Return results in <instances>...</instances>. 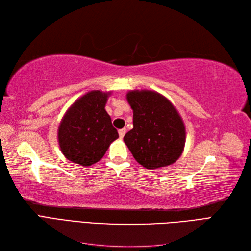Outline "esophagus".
<instances>
[{
	"label": "esophagus",
	"instance_id": "esophagus-1",
	"mask_svg": "<svg viewBox=\"0 0 251 251\" xmlns=\"http://www.w3.org/2000/svg\"><path fill=\"white\" fill-rule=\"evenodd\" d=\"M118 134H119L120 139H123L124 136L126 135V130H125V128H121V130H119V131H118Z\"/></svg>",
	"mask_w": 251,
	"mask_h": 251
}]
</instances>
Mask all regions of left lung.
<instances>
[{"label": "left lung", "instance_id": "1", "mask_svg": "<svg viewBox=\"0 0 251 251\" xmlns=\"http://www.w3.org/2000/svg\"><path fill=\"white\" fill-rule=\"evenodd\" d=\"M126 100L133 110V128L124 137L135 160L148 170L176 162L184 151L186 131L175 105L151 90H132Z\"/></svg>", "mask_w": 251, "mask_h": 251}]
</instances>
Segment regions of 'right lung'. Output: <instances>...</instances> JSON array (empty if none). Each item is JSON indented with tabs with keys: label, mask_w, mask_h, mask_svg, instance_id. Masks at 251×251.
<instances>
[{
	"label": "right lung",
	"mask_w": 251,
	"mask_h": 251,
	"mask_svg": "<svg viewBox=\"0 0 251 251\" xmlns=\"http://www.w3.org/2000/svg\"><path fill=\"white\" fill-rule=\"evenodd\" d=\"M111 93L89 91L64 114L58 126L57 140L68 160L86 168L91 166L100 160L110 144L119 137L105 111Z\"/></svg>",
	"instance_id": "add662e5"
}]
</instances>
